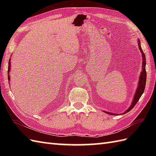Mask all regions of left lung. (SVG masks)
I'll use <instances>...</instances> for the list:
<instances>
[{
	"mask_svg": "<svg viewBox=\"0 0 156 156\" xmlns=\"http://www.w3.org/2000/svg\"><path fill=\"white\" fill-rule=\"evenodd\" d=\"M138 46H139V49H140V51L141 52V55H142V59H143V62H142V71L141 72V74L140 76V80H139V83L137 86V90L135 92V94L134 95V98L133 102H132L131 105L129 107V108L123 114L127 113L129 111H130L132 108H133L135 105L137 104V102H138L139 99L141 97L142 94L144 93V90H145V83H146V77H147V74H146V70H145V65H146V59H145V54L144 53L143 50H142L141 47V44H140V41L138 39ZM105 112L109 115H117V114H115V113H112V112H109L107 111H104Z\"/></svg>",
	"mask_w": 156,
	"mask_h": 156,
	"instance_id": "obj_1",
	"label": "left lung"
}]
</instances>
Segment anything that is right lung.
Segmentation results:
<instances>
[{"mask_svg":"<svg viewBox=\"0 0 156 156\" xmlns=\"http://www.w3.org/2000/svg\"><path fill=\"white\" fill-rule=\"evenodd\" d=\"M11 59H9V67H8V80H9V82L10 81V76H9V71L10 69H11Z\"/></svg>","mask_w":156,"mask_h":156,"instance_id":"add662e5","label":"right lung"}]
</instances>
